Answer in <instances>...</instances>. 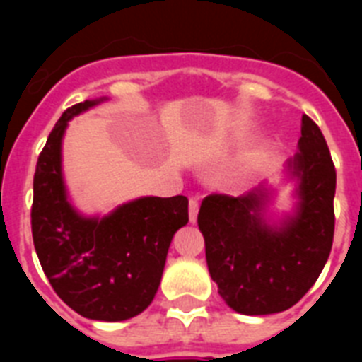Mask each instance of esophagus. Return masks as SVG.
I'll use <instances>...</instances> for the list:
<instances>
[{"label": "esophagus", "mask_w": 362, "mask_h": 362, "mask_svg": "<svg viewBox=\"0 0 362 362\" xmlns=\"http://www.w3.org/2000/svg\"><path fill=\"white\" fill-rule=\"evenodd\" d=\"M197 212H199V199L197 197H190V201H188V217H190V223H196Z\"/></svg>", "instance_id": "34e87169"}]
</instances>
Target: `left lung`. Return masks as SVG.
Listing matches in <instances>:
<instances>
[{"label": "left lung", "instance_id": "1", "mask_svg": "<svg viewBox=\"0 0 362 362\" xmlns=\"http://www.w3.org/2000/svg\"><path fill=\"white\" fill-rule=\"evenodd\" d=\"M299 179L297 210L268 225L263 187L239 197L210 194L197 216L210 277L232 310L268 315L292 308L325 268L334 243L335 166L321 129L303 116L299 152L290 159Z\"/></svg>", "mask_w": 362, "mask_h": 362}]
</instances>
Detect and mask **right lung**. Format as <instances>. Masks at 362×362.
<instances>
[{"mask_svg": "<svg viewBox=\"0 0 362 362\" xmlns=\"http://www.w3.org/2000/svg\"><path fill=\"white\" fill-rule=\"evenodd\" d=\"M103 99L63 112L37 158L32 239L54 292L74 312L95 321L136 317L161 283L172 238L188 223V199L139 197L105 217H85L66 199L62 139L69 119Z\"/></svg>", "mask_w": 362, "mask_h": 362, "instance_id": "add662e5", "label": "right lung"}]
</instances>
